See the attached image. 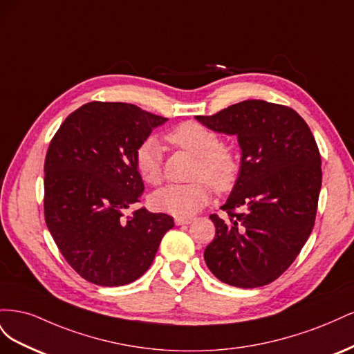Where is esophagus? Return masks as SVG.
Here are the masks:
<instances>
[{
	"mask_svg": "<svg viewBox=\"0 0 354 354\" xmlns=\"http://www.w3.org/2000/svg\"><path fill=\"white\" fill-rule=\"evenodd\" d=\"M192 221H194V218H181V217H176L174 218V223L177 224V226H183V224H190Z\"/></svg>",
	"mask_w": 354,
	"mask_h": 354,
	"instance_id": "1",
	"label": "esophagus"
}]
</instances>
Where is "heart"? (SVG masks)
Masks as SVG:
<instances>
[{
    "label": "heart",
    "instance_id": "obj_1",
    "mask_svg": "<svg viewBox=\"0 0 354 354\" xmlns=\"http://www.w3.org/2000/svg\"><path fill=\"white\" fill-rule=\"evenodd\" d=\"M167 142L181 151L196 156L189 185H168L156 190L151 205L159 212L187 218L207 205L212 188L229 190L239 174V158L230 146L223 145L212 128L196 121H185L174 127ZM137 174L147 185H158L162 180V146L155 137H147L138 145L134 153Z\"/></svg>",
    "mask_w": 354,
    "mask_h": 354
}]
</instances>
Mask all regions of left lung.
I'll use <instances>...</instances> for the list:
<instances>
[{
  "mask_svg": "<svg viewBox=\"0 0 354 354\" xmlns=\"http://www.w3.org/2000/svg\"><path fill=\"white\" fill-rule=\"evenodd\" d=\"M196 120L238 136L242 149L239 177L221 207L227 218L209 216L216 238L203 259L227 285L270 283L294 263L315 226L322 186L315 137L294 109L264 100H243Z\"/></svg>",
  "mask_w": 354,
  "mask_h": 354,
  "instance_id": "left-lung-1",
  "label": "left lung"
}]
</instances>
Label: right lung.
Instances as JSON below:
<instances>
[{
    "instance_id": "obj_1",
    "label": "right lung",
    "mask_w": 354,
    "mask_h": 354,
    "mask_svg": "<svg viewBox=\"0 0 354 354\" xmlns=\"http://www.w3.org/2000/svg\"><path fill=\"white\" fill-rule=\"evenodd\" d=\"M165 121L136 104L90 102L51 138L44 217L59 251L85 281L100 286L134 282L173 229L168 214L134 208L145 190L136 149Z\"/></svg>"
}]
</instances>
